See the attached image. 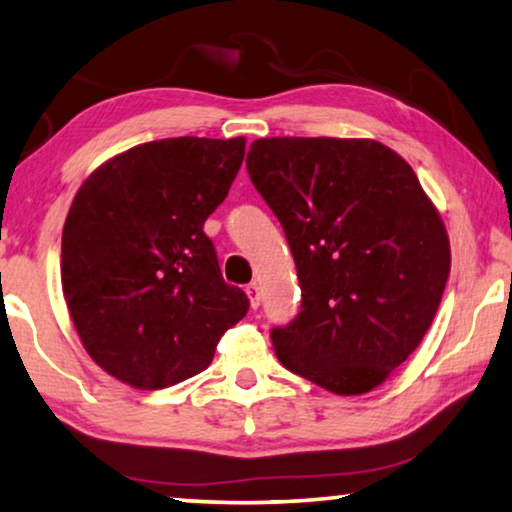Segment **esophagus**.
Returning a JSON list of instances; mask_svg holds the SVG:
<instances>
[{"mask_svg":"<svg viewBox=\"0 0 512 512\" xmlns=\"http://www.w3.org/2000/svg\"><path fill=\"white\" fill-rule=\"evenodd\" d=\"M247 297H249L251 308L261 306V288H258V283H249V286H247Z\"/></svg>","mask_w":512,"mask_h":512,"instance_id":"34e87169","label":"esophagus"}]
</instances>
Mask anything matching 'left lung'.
Listing matches in <instances>:
<instances>
[{"label": "left lung", "instance_id": "1", "mask_svg": "<svg viewBox=\"0 0 512 512\" xmlns=\"http://www.w3.org/2000/svg\"><path fill=\"white\" fill-rule=\"evenodd\" d=\"M247 172L279 217L301 311L272 329L286 370L363 395L420 345L449 279V238L413 167L376 140L261 138Z\"/></svg>", "mask_w": 512, "mask_h": 512}]
</instances>
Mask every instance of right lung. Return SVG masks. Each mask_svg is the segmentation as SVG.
Here are the masks:
<instances>
[{"label":"right lung","mask_w":512,"mask_h":512,"mask_svg":"<svg viewBox=\"0 0 512 512\" xmlns=\"http://www.w3.org/2000/svg\"><path fill=\"white\" fill-rule=\"evenodd\" d=\"M245 158V138H167L106 161L63 226L67 311L95 363L161 390L204 372L249 299L222 279L204 222Z\"/></svg>","instance_id":"obj_1"}]
</instances>
